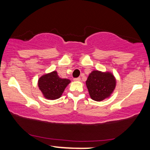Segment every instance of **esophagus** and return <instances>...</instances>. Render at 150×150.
Masks as SVG:
<instances>
[{
	"label": "esophagus",
	"instance_id": "esophagus-1",
	"mask_svg": "<svg viewBox=\"0 0 150 150\" xmlns=\"http://www.w3.org/2000/svg\"><path fill=\"white\" fill-rule=\"evenodd\" d=\"M80 77H76V78H74V81H80Z\"/></svg>",
	"mask_w": 150,
	"mask_h": 150
}]
</instances>
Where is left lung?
<instances>
[{
	"label": "left lung",
	"mask_w": 150,
	"mask_h": 150,
	"mask_svg": "<svg viewBox=\"0 0 150 150\" xmlns=\"http://www.w3.org/2000/svg\"><path fill=\"white\" fill-rule=\"evenodd\" d=\"M116 85L112 73L93 70L86 81L89 96L93 100L101 101L111 96Z\"/></svg>",
	"instance_id": "1"
}]
</instances>
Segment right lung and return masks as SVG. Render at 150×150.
I'll use <instances>...</instances> for the list:
<instances>
[{"label":"right lung","mask_w":150,"mask_h":150,"mask_svg":"<svg viewBox=\"0 0 150 150\" xmlns=\"http://www.w3.org/2000/svg\"><path fill=\"white\" fill-rule=\"evenodd\" d=\"M70 82V80L61 78L57 72L53 71L42 75L38 80V86L46 99L54 100L61 97Z\"/></svg>","instance_id":"obj_1"}]
</instances>
